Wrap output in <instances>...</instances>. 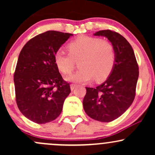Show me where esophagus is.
I'll return each instance as SVG.
<instances>
[{
  "label": "esophagus",
  "mask_w": 155,
  "mask_h": 155,
  "mask_svg": "<svg viewBox=\"0 0 155 155\" xmlns=\"http://www.w3.org/2000/svg\"><path fill=\"white\" fill-rule=\"evenodd\" d=\"M71 90H74V89H75L76 87H77V85L76 84H71Z\"/></svg>",
  "instance_id": "1"
}]
</instances>
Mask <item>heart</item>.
I'll return each instance as SVG.
<instances>
[{"mask_svg": "<svg viewBox=\"0 0 155 155\" xmlns=\"http://www.w3.org/2000/svg\"><path fill=\"white\" fill-rule=\"evenodd\" d=\"M69 54L58 49L54 56V63L60 71L68 75L74 68V61H79L80 69L68 76L71 82L87 83L95 78L103 81L114 67L115 51L111 43L96 37L81 35L68 45Z\"/></svg>", "mask_w": 155, "mask_h": 155, "instance_id": "obj_1", "label": "heart"}]
</instances>
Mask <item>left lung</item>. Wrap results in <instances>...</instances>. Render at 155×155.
<instances>
[{"label":"left lung","mask_w":155,"mask_h":155,"mask_svg":"<svg viewBox=\"0 0 155 155\" xmlns=\"http://www.w3.org/2000/svg\"><path fill=\"white\" fill-rule=\"evenodd\" d=\"M94 35L106 37L115 51V64L107 79L95 87H86L83 107L89 117L103 122L116 120L134 101L138 66L129 42L119 33L105 30Z\"/></svg>","instance_id":"1"}]
</instances>
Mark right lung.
Wrapping results in <instances>:
<instances>
[{
	"instance_id": "add662e5",
	"label": "right lung",
	"mask_w": 155,
	"mask_h": 155,
	"mask_svg": "<svg viewBox=\"0 0 155 155\" xmlns=\"http://www.w3.org/2000/svg\"><path fill=\"white\" fill-rule=\"evenodd\" d=\"M74 35L49 31L26 43L19 53L14 76L16 101L26 118L45 124L57 118L70 94L54 63L55 52Z\"/></svg>"
}]
</instances>
